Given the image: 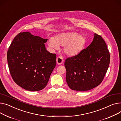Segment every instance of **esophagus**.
Segmentation results:
<instances>
[{
  "label": "esophagus",
  "instance_id": "34e87169",
  "mask_svg": "<svg viewBox=\"0 0 121 121\" xmlns=\"http://www.w3.org/2000/svg\"><path fill=\"white\" fill-rule=\"evenodd\" d=\"M63 62H64V60L63 58L62 57H60V56L58 57L57 58H56V62H57V64L58 65H61V64H63Z\"/></svg>",
  "mask_w": 121,
  "mask_h": 121
}]
</instances>
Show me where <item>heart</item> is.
<instances>
[{"instance_id": "heart-1", "label": "heart", "mask_w": 121, "mask_h": 121, "mask_svg": "<svg viewBox=\"0 0 121 121\" xmlns=\"http://www.w3.org/2000/svg\"><path fill=\"white\" fill-rule=\"evenodd\" d=\"M86 43V39L84 36L74 32H67L55 35L54 39L51 38L48 44L52 49L57 50L59 46H64V53L73 57L82 51Z\"/></svg>"}]
</instances>
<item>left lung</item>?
I'll list each match as a JSON object with an SVG mask.
<instances>
[{
	"label": "left lung",
	"mask_w": 121,
	"mask_h": 121,
	"mask_svg": "<svg viewBox=\"0 0 121 121\" xmlns=\"http://www.w3.org/2000/svg\"><path fill=\"white\" fill-rule=\"evenodd\" d=\"M110 54L101 36L94 34L92 42L78 55L65 62L66 81L71 90L84 91L102 82L109 67Z\"/></svg>",
	"instance_id": "left-lung-1"
}]
</instances>
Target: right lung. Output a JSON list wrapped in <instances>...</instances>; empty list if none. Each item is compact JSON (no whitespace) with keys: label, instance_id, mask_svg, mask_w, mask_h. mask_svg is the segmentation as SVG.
<instances>
[{"label":"right lung","instance_id":"right-lung-1","mask_svg":"<svg viewBox=\"0 0 121 121\" xmlns=\"http://www.w3.org/2000/svg\"><path fill=\"white\" fill-rule=\"evenodd\" d=\"M48 39L28 31L16 36L7 52L8 67L15 83L27 91L43 90L56 66V54L48 52Z\"/></svg>","mask_w":121,"mask_h":121}]
</instances>
